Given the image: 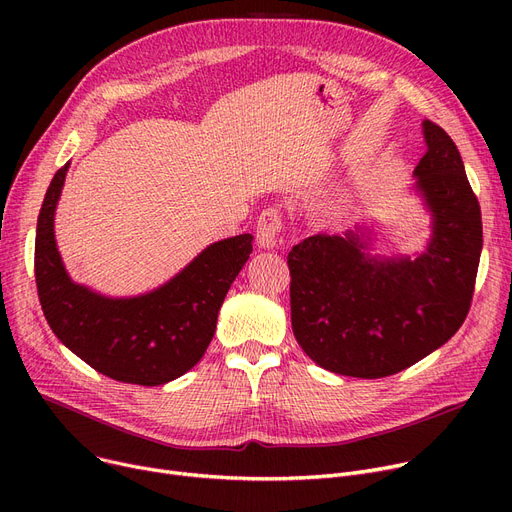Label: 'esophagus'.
Instances as JSON below:
<instances>
[{"instance_id":"1","label":"esophagus","mask_w":512,"mask_h":512,"mask_svg":"<svg viewBox=\"0 0 512 512\" xmlns=\"http://www.w3.org/2000/svg\"><path fill=\"white\" fill-rule=\"evenodd\" d=\"M284 220L280 209H265L257 220V245L261 249H274L282 238Z\"/></svg>"}]
</instances>
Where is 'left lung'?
I'll use <instances>...</instances> for the list:
<instances>
[{
    "label": "left lung",
    "mask_w": 512,
    "mask_h": 512,
    "mask_svg": "<svg viewBox=\"0 0 512 512\" xmlns=\"http://www.w3.org/2000/svg\"><path fill=\"white\" fill-rule=\"evenodd\" d=\"M413 191L432 215L427 247L380 255L373 230L315 234L288 253L292 332L309 359L351 378H386L446 344L469 313L481 255V211L459 149L423 120Z\"/></svg>",
    "instance_id": "obj_1"
}]
</instances>
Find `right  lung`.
<instances>
[{
    "label": "right lung",
    "mask_w": 512,
    "mask_h": 512,
    "mask_svg": "<svg viewBox=\"0 0 512 512\" xmlns=\"http://www.w3.org/2000/svg\"><path fill=\"white\" fill-rule=\"evenodd\" d=\"M70 161L53 176L37 220L35 280L49 328L64 346L116 382L161 386L205 355L218 313L253 236L213 242L166 284L137 297H105L76 284L58 251L53 220Z\"/></svg>",
    "instance_id": "right-lung-1"
}]
</instances>
